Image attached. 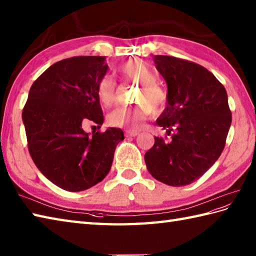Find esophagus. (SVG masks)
I'll list each match as a JSON object with an SVG mask.
<instances>
[{"instance_id": "1", "label": "esophagus", "mask_w": 256, "mask_h": 256, "mask_svg": "<svg viewBox=\"0 0 256 256\" xmlns=\"http://www.w3.org/2000/svg\"><path fill=\"white\" fill-rule=\"evenodd\" d=\"M139 134L138 130H126L127 137H136Z\"/></svg>"}]
</instances>
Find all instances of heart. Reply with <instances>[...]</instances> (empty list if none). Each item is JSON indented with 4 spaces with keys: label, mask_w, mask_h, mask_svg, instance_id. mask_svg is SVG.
<instances>
[{
    "label": "heart",
    "mask_w": 256,
    "mask_h": 256,
    "mask_svg": "<svg viewBox=\"0 0 256 256\" xmlns=\"http://www.w3.org/2000/svg\"><path fill=\"white\" fill-rule=\"evenodd\" d=\"M124 80L140 82L136 96L137 105L119 106L108 114L107 122L112 126L137 128L147 119L154 109L162 107L166 102V94L157 82V76L150 67L139 60H129L118 67ZM97 96L105 106L112 105L116 97V84L112 77L104 76L97 85Z\"/></svg>",
    "instance_id": "1"
}]
</instances>
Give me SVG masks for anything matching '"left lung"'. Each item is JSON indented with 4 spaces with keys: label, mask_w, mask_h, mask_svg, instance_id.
Segmentation results:
<instances>
[{
    "label": "left lung",
    "mask_w": 256,
    "mask_h": 256,
    "mask_svg": "<svg viewBox=\"0 0 256 256\" xmlns=\"http://www.w3.org/2000/svg\"><path fill=\"white\" fill-rule=\"evenodd\" d=\"M154 64L168 86L166 107L157 124L169 142L154 137L144 154L150 174L164 184L182 186L214 164L226 146L232 114L226 88L204 67L174 56L156 55Z\"/></svg>",
    "instance_id": "1"
}]
</instances>
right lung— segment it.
<instances>
[{
	"label": "right lung",
	"mask_w": 256,
	"mask_h": 256,
	"mask_svg": "<svg viewBox=\"0 0 256 256\" xmlns=\"http://www.w3.org/2000/svg\"><path fill=\"white\" fill-rule=\"evenodd\" d=\"M108 70L105 56H75L55 62L36 80L22 119L30 157L50 181L78 192L108 174L119 128L105 132L84 130L87 122H104L97 85Z\"/></svg>",
	"instance_id": "1"
}]
</instances>
